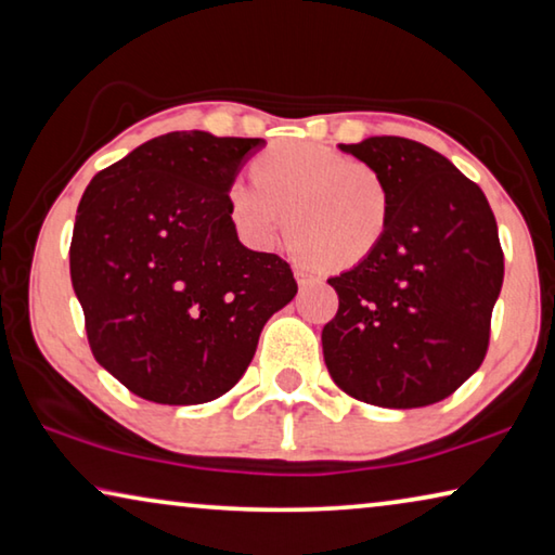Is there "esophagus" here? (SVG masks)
Segmentation results:
<instances>
[{
  "label": "esophagus",
  "mask_w": 555,
  "mask_h": 555,
  "mask_svg": "<svg viewBox=\"0 0 555 555\" xmlns=\"http://www.w3.org/2000/svg\"><path fill=\"white\" fill-rule=\"evenodd\" d=\"M296 281H299V286H311L313 281H317V276L309 274V271H304V269H296Z\"/></svg>",
  "instance_id": "esophagus-1"
}]
</instances>
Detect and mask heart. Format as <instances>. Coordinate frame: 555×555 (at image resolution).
<instances>
[{"mask_svg": "<svg viewBox=\"0 0 555 555\" xmlns=\"http://www.w3.org/2000/svg\"><path fill=\"white\" fill-rule=\"evenodd\" d=\"M256 179L229 186L231 219L251 246L292 229V251L328 271L359 267L391 221V192L374 167L309 142H284L254 164Z\"/></svg>", "mask_w": 555, "mask_h": 555, "instance_id": "obj_1", "label": "heart"}]
</instances>
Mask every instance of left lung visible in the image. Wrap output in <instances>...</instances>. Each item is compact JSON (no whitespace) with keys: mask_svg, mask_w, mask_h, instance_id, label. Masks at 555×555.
I'll use <instances>...</instances> for the list:
<instances>
[{"mask_svg":"<svg viewBox=\"0 0 555 555\" xmlns=\"http://www.w3.org/2000/svg\"><path fill=\"white\" fill-rule=\"evenodd\" d=\"M386 179L391 221L378 249L328 284L321 331L334 384L384 409L443 401L481 366L503 284L489 198L434 149L403 137L341 144Z\"/></svg>","mask_w":555,"mask_h":555,"instance_id":"obj_1","label":"left lung"}]
</instances>
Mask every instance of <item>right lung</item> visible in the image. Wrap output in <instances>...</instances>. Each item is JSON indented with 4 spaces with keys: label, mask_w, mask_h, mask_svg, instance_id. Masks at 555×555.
<instances>
[{
    "label": "right lung",
    "mask_w": 555,
    "mask_h": 555,
    "mask_svg": "<svg viewBox=\"0 0 555 555\" xmlns=\"http://www.w3.org/2000/svg\"><path fill=\"white\" fill-rule=\"evenodd\" d=\"M263 139L171 131L89 181L69 246L99 366L154 403L192 406L244 376L296 279L238 242L229 186Z\"/></svg>",
    "instance_id": "obj_1"
}]
</instances>
